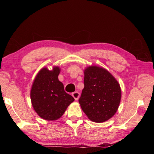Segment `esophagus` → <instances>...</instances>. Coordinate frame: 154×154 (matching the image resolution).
Returning <instances> with one entry per match:
<instances>
[{"label": "esophagus", "mask_w": 154, "mask_h": 154, "mask_svg": "<svg viewBox=\"0 0 154 154\" xmlns=\"http://www.w3.org/2000/svg\"><path fill=\"white\" fill-rule=\"evenodd\" d=\"M72 97L75 98V100H78V98H79L80 94L78 92H75L72 94Z\"/></svg>", "instance_id": "34e87169"}]
</instances>
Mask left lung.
Masks as SVG:
<instances>
[{"mask_svg": "<svg viewBox=\"0 0 154 154\" xmlns=\"http://www.w3.org/2000/svg\"><path fill=\"white\" fill-rule=\"evenodd\" d=\"M83 83L79 103L88 118L98 123L111 118L121 100L118 81L104 68L90 66L84 70Z\"/></svg>", "mask_w": 154, "mask_h": 154, "instance_id": "obj_1", "label": "left lung"}]
</instances>
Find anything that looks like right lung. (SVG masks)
Returning <instances> with one entry per match:
<instances>
[{
	"label": "right lung",
	"instance_id": "add662e5",
	"mask_svg": "<svg viewBox=\"0 0 154 154\" xmlns=\"http://www.w3.org/2000/svg\"><path fill=\"white\" fill-rule=\"evenodd\" d=\"M60 72L58 66H54L51 71L43 68L36 75L31 88L33 108L38 116L45 120L59 119L75 100L65 92L63 83L58 80Z\"/></svg>",
	"mask_w": 154,
	"mask_h": 154
}]
</instances>
